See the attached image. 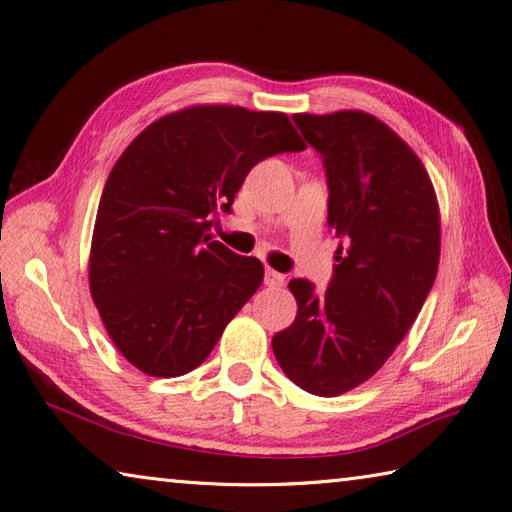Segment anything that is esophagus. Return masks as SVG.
Instances as JSON below:
<instances>
[{
	"label": "esophagus",
	"instance_id": "1",
	"mask_svg": "<svg viewBox=\"0 0 512 512\" xmlns=\"http://www.w3.org/2000/svg\"><path fill=\"white\" fill-rule=\"evenodd\" d=\"M265 284L271 286V288H280V286H284V275L273 271V269H267L265 271Z\"/></svg>",
	"mask_w": 512,
	"mask_h": 512
}]
</instances>
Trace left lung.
<instances>
[{"label":"left lung","instance_id":"8db88e82","mask_svg":"<svg viewBox=\"0 0 512 512\" xmlns=\"http://www.w3.org/2000/svg\"><path fill=\"white\" fill-rule=\"evenodd\" d=\"M324 162L337 247L324 294L292 280L297 318L273 354L303 391L337 397L369 380L410 331L440 262V207L423 162L363 111L294 115Z\"/></svg>","mask_w":512,"mask_h":512}]
</instances>
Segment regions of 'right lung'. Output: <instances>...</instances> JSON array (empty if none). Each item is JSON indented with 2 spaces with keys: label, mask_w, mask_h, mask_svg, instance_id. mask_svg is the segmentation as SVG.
Masks as SVG:
<instances>
[{
  "label": "right lung",
  "mask_w": 512,
  "mask_h": 512,
  "mask_svg": "<svg viewBox=\"0 0 512 512\" xmlns=\"http://www.w3.org/2000/svg\"><path fill=\"white\" fill-rule=\"evenodd\" d=\"M305 143L286 113L196 104L147 126L106 179L89 252L104 329L136 369L177 378L203 363L265 267L211 241L247 173Z\"/></svg>",
  "instance_id": "add662e5"
}]
</instances>
